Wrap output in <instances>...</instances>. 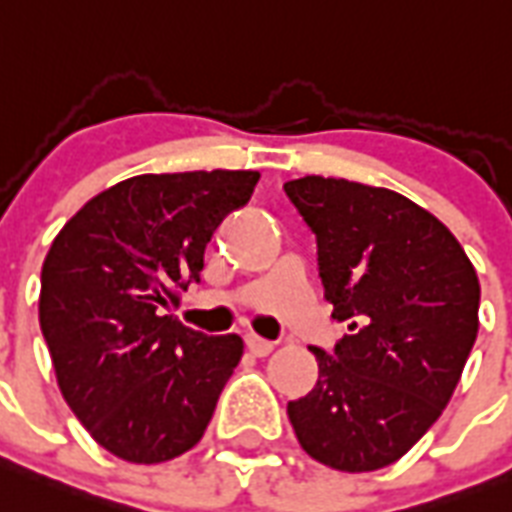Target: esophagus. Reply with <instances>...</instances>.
I'll return each mask as SVG.
<instances>
[{"mask_svg":"<svg viewBox=\"0 0 512 512\" xmlns=\"http://www.w3.org/2000/svg\"><path fill=\"white\" fill-rule=\"evenodd\" d=\"M245 347H248V350H251V355H256V358H267L269 352L275 350V344L267 342V339H261V336H256V334L245 336Z\"/></svg>","mask_w":512,"mask_h":512,"instance_id":"obj_1","label":"esophagus"}]
</instances>
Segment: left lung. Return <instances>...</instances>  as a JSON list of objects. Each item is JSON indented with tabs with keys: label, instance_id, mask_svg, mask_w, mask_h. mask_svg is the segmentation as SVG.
<instances>
[{
	"label": "left lung",
	"instance_id": "8db88e82",
	"mask_svg": "<svg viewBox=\"0 0 512 512\" xmlns=\"http://www.w3.org/2000/svg\"><path fill=\"white\" fill-rule=\"evenodd\" d=\"M318 237L334 352L310 347L318 384L288 403L301 449L342 473L398 462L435 425L478 336L481 285L465 248L403 194L347 178L285 184Z\"/></svg>",
	"mask_w": 512,
	"mask_h": 512
}]
</instances>
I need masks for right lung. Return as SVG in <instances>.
I'll use <instances>...</instances> for the list:
<instances>
[{
  "label": "right lung",
  "mask_w": 512,
  "mask_h": 512,
  "mask_svg": "<svg viewBox=\"0 0 512 512\" xmlns=\"http://www.w3.org/2000/svg\"><path fill=\"white\" fill-rule=\"evenodd\" d=\"M256 170L144 173L79 208L47 251L39 326L55 379L98 446L157 465L197 446L243 358L237 334L173 315L205 245L251 200Z\"/></svg>",
  "instance_id": "right-lung-1"
}]
</instances>
